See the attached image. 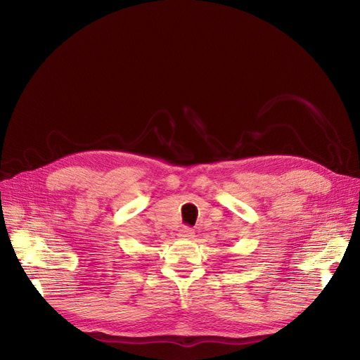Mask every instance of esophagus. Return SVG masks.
<instances>
[{
  "label": "esophagus",
  "mask_w": 360,
  "mask_h": 360,
  "mask_svg": "<svg viewBox=\"0 0 360 360\" xmlns=\"http://www.w3.org/2000/svg\"><path fill=\"white\" fill-rule=\"evenodd\" d=\"M178 236L182 238V239H193L194 232H193L191 228H186V226H184V228L178 232Z\"/></svg>",
  "instance_id": "obj_1"
}]
</instances>
